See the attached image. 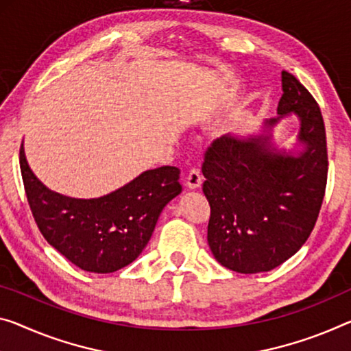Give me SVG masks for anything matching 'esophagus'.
Wrapping results in <instances>:
<instances>
[{"mask_svg": "<svg viewBox=\"0 0 351 351\" xmlns=\"http://www.w3.org/2000/svg\"><path fill=\"white\" fill-rule=\"evenodd\" d=\"M204 180L202 172L199 171L197 168H191L190 172L186 176V186L191 188V190H196V188L201 186V183Z\"/></svg>", "mask_w": 351, "mask_h": 351, "instance_id": "esophagus-1", "label": "esophagus"}]
</instances>
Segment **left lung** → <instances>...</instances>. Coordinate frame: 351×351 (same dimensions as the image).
I'll return each mask as SVG.
<instances>
[{"mask_svg": "<svg viewBox=\"0 0 351 351\" xmlns=\"http://www.w3.org/2000/svg\"><path fill=\"white\" fill-rule=\"evenodd\" d=\"M278 117L300 119V155L271 147L269 136L224 134L206 150L202 191L210 204L207 241L221 265L256 274L281 265L309 239L328 179L326 133L320 106L292 73L282 72Z\"/></svg>", "mask_w": 351, "mask_h": 351, "instance_id": "left-lung-1", "label": "left lung"}]
</instances>
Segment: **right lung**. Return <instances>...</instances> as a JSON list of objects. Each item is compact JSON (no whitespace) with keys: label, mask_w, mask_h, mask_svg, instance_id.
Here are the masks:
<instances>
[{"label":"right lung","mask_w":351,"mask_h":351,"mask_svg":"<svg viewBox=\"0 0 351 351\" xmlns=\"http://www.w3.org/2000/svg\"><path fill=\"white\" fill-rule=\"evenodd\" d=\"M26 197L40 234L73 265L90 273L117 271L141 254L161 210L180 194V169L161 166L97 199L48 190L32 174L20 147Z\"/></svg>","instance_id":"right-lung-1"}]
</instances>
